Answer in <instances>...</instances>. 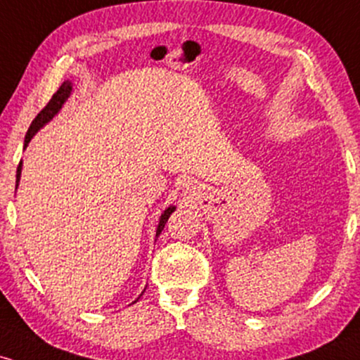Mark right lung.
<instances>
[{"mask_svg": "<svg viewBox=\"0 0 360 360\" xmlns=\"http://www.w3.org/2000/svg\"><path fill=\"white\" fill-rule=\"evenodd\" d=\"M71 93H72V82L71 81H64V82H62V86H60L59 89H57V93L53 94L52 100L47 103V106H45V108L40 111L39 115H37V118L34 120V122H32V125H30V128H28L27 135H25V146H23V148L28 147L30 140L34 139V135L40 130V128H42L44 125H47V123L51 122V120L56 117L57 113H59L62 106H64V103L68 101L69 96H71ZM20 177H22V160H20L18 169H16V188H18ZM174 210H176V206H169V208L164 210V213L160 214L159 225H157V230H155V238L159 237L160 232H162V230H164V226H166V221L169 220V217H171V213L174 212ZM143 291H146V289H143ZM140 296H142V295H140ZM140 296H139V298H140ZM139 298L135 300L134 303H137Z\"/></svg>", "mask_w": 360, "mask_h": 360, "instance_id": "add662e5", "label": "right lung"}]
</instances>
